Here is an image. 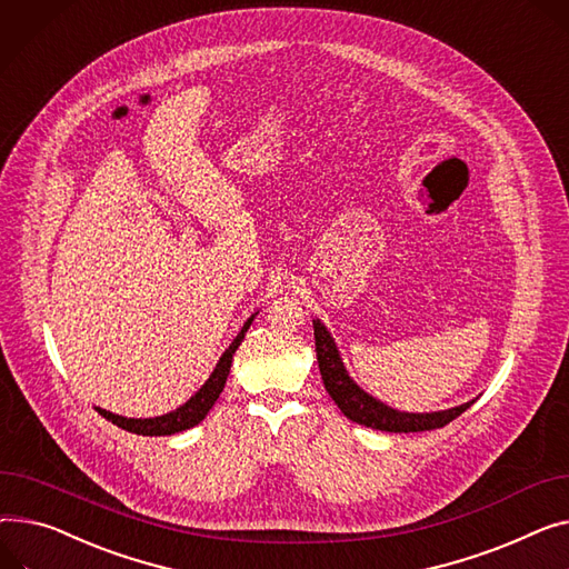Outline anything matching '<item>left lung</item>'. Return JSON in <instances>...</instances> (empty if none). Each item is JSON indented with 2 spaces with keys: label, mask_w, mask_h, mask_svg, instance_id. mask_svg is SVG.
Segmentation results:
<instances>
[{
  "label": "left lung",
  "mask_w": 569,
  "mask_h": 569,
  "mask_svg": "<svg viewBox=\"0 0 569 569\" xmlns=\"http://www.w3.org/2000/svg\"><path fill=\"white\" fill-rule=\"evenodd\" d=\"M313 336H316V352H318V366L327 393L338 405L350 421L382 430V432H426L448 426L452 419H458L462 411H467L476 400H469L460 407H450L443 411H430V413H409L398 411L370 393H366L352 377L348 375L343 361H340L338 348L333 343L331 333L320 320H313Z\"/></svg>",
  "instance_id": "8db88e82"
}]
</instances>
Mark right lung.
Here are the masks:
<instances>
[{"label": "right lung", "mask_w": 569, "mask_h": 569, "mask_svg": "<svg viewBox=\"0 0 569 569\" xmlns=\"http://www.w3.org/2000/svg\"><path fill=\"white\" fill-rule=\"evenodd\" d=\"M251 322H253V316L244 322L240 333L233 338V343L229 346V350L221 355V359L217 361L212 375L208 377V382L192 398H189L184 405H180L178 409H173L169 413H162V416H156V419H126V416L111 413L107 409L96 407L98 413L104 416V419L111 421L113 426H119V428H123L128 432H134V435H143V437H164V435H176V432H182V430H189V428L199 426L208 416V411L212 409V405L217 402L219 393L223 391L226 377H229V372H231L233 355H236V350L240 348V343L244 340V333L251 327Z\"/></svg>", "instance_id": "right-lung-1"}]
</instances>
